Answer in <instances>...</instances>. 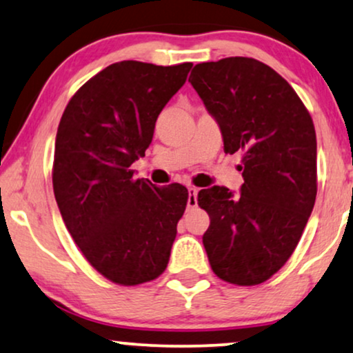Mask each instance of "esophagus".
<instances>
[{
	"instance_id": "1",
	"label": "esophagus",
	"mask_w": 353,
	"mask_h": 353,
	"mask_svg": "<svg viewBox=\"0 0 353 353\" xmlns=\"http://www.w3.org/2000/svg\"><path fill=\"white\" fill-rule=\"evenodd\" d=\"M197 194H199L197 187H189V199H187V207H189V208L197 207Z\"/></svg>"
}]
</instances>
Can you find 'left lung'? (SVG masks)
<instances>
[{"label":"left lung","mask_w":353,"mask_h":353,"mask_svg":"<svg viewBox=\"0 0 353 353\" xmlns=\"http://www.w3.org/2000/svg\"><path fill=\"white\" fill-rule=\"evenodd\" d=\"M189 83L220 125L225 153L241 154L244 177L239 195L220 185L199 192L210 216L208 262L225 282L264 283L295 251L313 212V119L295 89L254 58L199 63Z\"/></svg>","instance_id":"1"}]
</instances>
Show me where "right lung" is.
Listing matches in <instances>:
<instances>
[{
  "label": "right lung",
  "mask_w": 353,
  "mask_h": 353,
  "mask_svg": "<svg viewBox=\"0 0 353 353\" xmlns=\"http://www.w3.org/2000/svg\"><path fill=\"white\" fill-rule=\"evenodd\" d=\"M192 63L109 65L74 92L58 125L53 192L83 256L110 282L133 287L166 270L189 192L133 179L156 119Z\"/></svg>",
  "instance_id": "right-lung-1"
}]
</instances>
